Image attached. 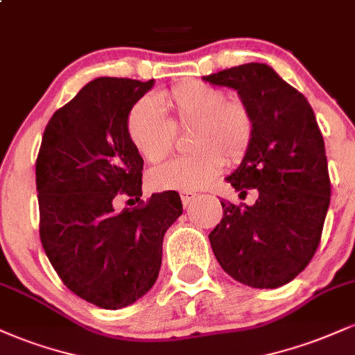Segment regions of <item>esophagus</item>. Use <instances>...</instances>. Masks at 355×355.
<instances>
[{"label":"esophagus","mask_w":355,"mask_h":355,"mask_svg":"<svg viewBox=\"0 0 355 355\" xmlns=\"http://www.w3.org/2000/svg\"><path fill=\"white\" fill-rule=\"evenodd\" d=\"M198 195L195 193V191H182V203L183 207H189L191 202L197 200Z\"/></svg>","instance_id":"1"}]
</instances>
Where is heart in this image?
Listing matches in <instances>:
<instances>
[{"mask_svg": "<svg viewBox=\"0 0 355 355\" xmlns=\"http://www.w3.org/2000/svg\"><path fill=\"white\" fill-rule=\"evenodd\" d=\"M157 100L160 107L152 98H141L130 110L126 135L132 145L144 160L157 164L172 153L177 132L191 130L189 150L193 153L150 170L153 190L202 189L220 173L223 162L237 164L250 150L254 112L243 100L227 98L222 88L190 78L158 93Z\"/></svg>", "mask_w": 355, "mask_h": 355, "instance_id": "obj_1", "label": "heart"}]
</instances>
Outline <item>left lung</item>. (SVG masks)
<instances>
[{"instance_id":"obj_1","label":"left lung","mask_w":355,"mask_h":355,"mask_svg":"<svg viewBox=\"0 0 355 355\" xmlns=\"http://www.w3.org/2000/svg\"><path fill=\"white\" fill-rule=\"evenodd\" d=\"M237 89L255 116V137L242 164L225 180L252 207L220 202L223 217L210 232L223 270L254 288L295 279L315 254L331 203L324 138L309 101L263 63H247L203 76Z\"/></svg>"}]
</instances>
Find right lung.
<instances>
[{
	"instance_id": "1",
	"label": "right lung",
	"mask_w": 355,
	"mask_h": 355,
	"mask_svg": "<svg viewBox=\"0 0 355 355\" xmlns=\"http://www.w3.org/2000/svg\"><path fill=\"white\" fill-rule=\"evenodd\" d=\"M153 80L96 78L56 110L36 158L40 239L68 288L121 309L152 288L166 229L182 215L177 191L141 197L144 158L126 135L130 110ZM139 203L114 210V198Z\"/></svg>"
}]
</instances>
